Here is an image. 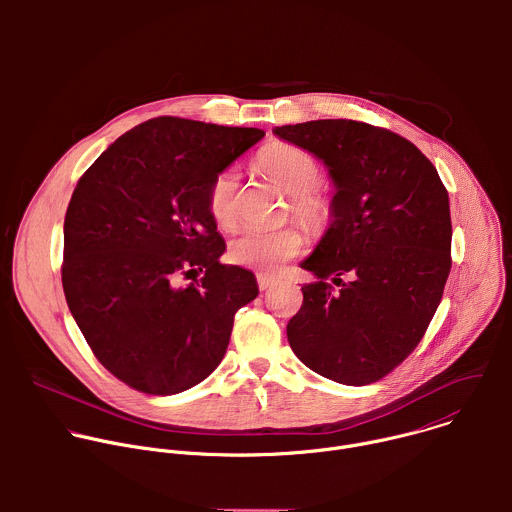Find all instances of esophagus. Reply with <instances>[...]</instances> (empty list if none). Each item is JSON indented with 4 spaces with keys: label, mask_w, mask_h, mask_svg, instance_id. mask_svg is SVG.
<instances>
[{
    "label": "esophagus",
    "mask_w": 512,
    "mask_h": 512,
    "mask_svg": "<svg viewBox=\"0 0 512 512\" xmlns=\"http://www.w3.org/2000/svg\"><path fill=\"white\" fill-rule=\"evenodd\" d=\"M275 277H269V275H263V273H259L257 275V285H259V289L261 291H265V289H269V287H273L275 285Z\"/></svg>",
    "instance_id": "obj_1"
}]
</instances>
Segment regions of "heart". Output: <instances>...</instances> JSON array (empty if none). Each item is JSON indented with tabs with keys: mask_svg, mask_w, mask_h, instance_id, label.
<instances>
[{
	"mask_svg": "<svg viewBox=\"0 0 512 512\" xmlns=\"http://www.w3.org/2000/svg\"><path fill=\"white\" fill-rule=\"evenodd\" d=\"M259 166L289 196L294 214L308 229H318L328 216L326 200L316 192L320 184L318 160L294 143L277 141L261 150ZM239 172L225 168L218 172L206 194V206L212 221L221 229H233L239 221ZM304 249V237L298 229L277 231L249 229L229 245V261L259 273H275L285 261L294 259Z\"/></svg>",
	"mask_w": 512,
	"mask_h": 512,
	"instance_id": "obj_1",
	"label": "heart"
}]
</instances>
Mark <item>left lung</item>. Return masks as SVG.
Wrapping results in <instances>:
<instances>
[{"label":"left lung","instance_id":"left-lung-1","mask_svg":"<svg viewBox=\"0 0 512 512\" xmlns=\"http://www.w3.org/2000/svg\"><path fill=\"white\" fill-rule=\"evenodd\" d=\"M273 133L320 158L336 186L332 225L302 263L318 281L302 287L289 346L330 381L371 385L415 350L442 302L452 269L448 190L409 139L383 127L318 119Z\"/></svg>","mask_w":512,"mask_h":512}]
</instances>
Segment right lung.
<instances>
[{"instance_id":"obj_1","label":"right lung","mask_w":512,"mask_h":512,"mask_svg":"<svg viewBox=\"0 0 512 512\" xmlns=\"http://www.w3.org/2000/svg\"><path fill=\"white\" fill-rule=\"evenodd\" d=\"M265 131L156 117L81 176L64 216L62 287L103 367L135 391L176 395L221 364L255 275L218 261L212 178ZM204 272L200 280L184 278Z\"/></svg>"}]
</instances>
